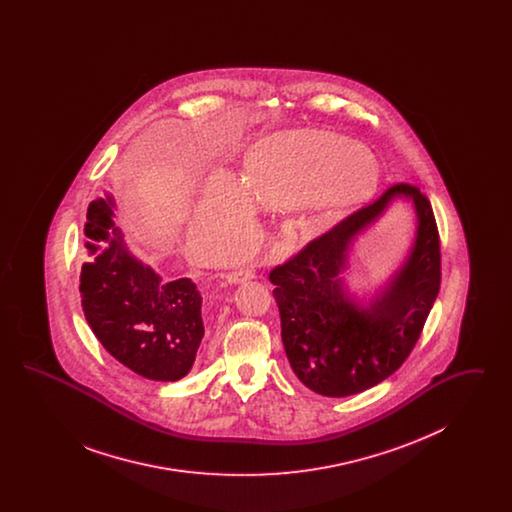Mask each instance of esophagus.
Wrapping results in <instances>:
<instances>
[{"label": "esophagus", "instance_id": "obj_1", "mask_svg": "<svg viewBox=\"0 0 512 512\" xmlns=\"http://www.w3.org/2000/svg\"><path fill=\"white\" fill-rule=\"evenodd\" d=\"M222 278H224L228 284H242V282H247V280L255 278V272H253L251 268H238V270H232V272L222 274Z\"/></svg>", "mask_w": 512, "mask_h": 512}]
</instances>
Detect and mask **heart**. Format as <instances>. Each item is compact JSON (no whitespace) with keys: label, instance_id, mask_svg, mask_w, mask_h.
Instances as JSON below:
<instances>
[{"label":"heart","instance_id":"obj_1","mask_svg":"<svg viewBox=\"0 0 512 512\" xmlns=\"http://www.w3.org/2000/svg\"><path fill=\"white\" fill-rule=\"evenodd\" d=\"M374 180L376 163L366 149L324 132H278L245 155L249 194L272 207L309 203L336 211L361 199ZM197 226L203 232L245 236L249 197L244 186L224 172L215 174L199 207Z\"/></svg>","mask_w":512,"mask_h":512}]
</instances>
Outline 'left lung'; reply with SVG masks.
Here are the masks:
<instances>
[{"instance_id": "8db88e82", "label": "left lung", "mask_w": 512, "mask_h": 512, "mask_svg": "<svg viewBox=\"0 0 512 512\" xmlns=\"http://www.w3.org/2000/svg\"><path fill=\"white\" fill-rule=\"evenodd\" d=\"M395 196L417 211V238L410 259L391 288L368 308L342 292L340 270L352 240ZM276 286L282 341L295 376L324 397L368 390L407 361L441 284V249L430 199L413 184L399 182L303 245L270 270Z\"/></svg>"}]
</instances>
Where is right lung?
I'll use <instances>...</instances> for the list:
<instances>
[{
    "label": "right lung",
    "mask_w": 512,
    "mask_h": 512,
    "mask_svg": "<svg viewBox=\"0 0 512 512\" xmlns=\"http://www.w3.org/2000/svg\"><path fill=\"white\" fill-rule=\"evenodd\" d=\"M113 199L88 207V249L82 265V311L99 343L121 365L159 382L190 372L203 338L201 295L190 278L161 282L159 274L134 259L113 224Z\"/></svg>",
    "instance_id": "right-lung-1"
}]
</instances>
